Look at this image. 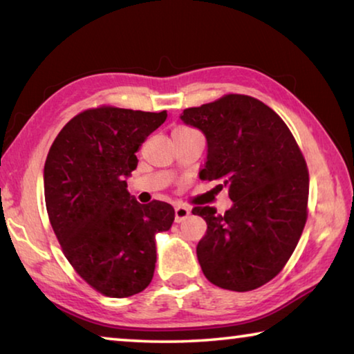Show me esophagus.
<instances>
[{
    "label": "esophagus",
    "instance_id": "1",
    "mask_svg": "<svg viewBox=\"0 0 354 354\" xmlns=\"http://www.w3.org/2000/svg\"><path fill=\"white\" fill-rule=\"evenodd\" d=\"M190 215V209L185 206H176L175 207V221L176 223H181L183 220H185Z\"/></svg>",
    "mask_w": 354,
    "mask_h": 354
}]
</instances>
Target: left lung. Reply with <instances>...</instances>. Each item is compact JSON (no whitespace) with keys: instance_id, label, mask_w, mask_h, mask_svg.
I'll use <instances>...</instances> for the list:
<instances>
[{"instance_id":"left-lung-1","label":"left lung","mask_w":354,"mask_h":354,"mask_svg":"<svg viewBox=\"0 0 354 354\" xmlns=\"http://www.w3.org/2000/svg\"><path fill=\"white\" fill-rule=\"evenodd\" d=\"M181 120L206 137L203 181L226 189L223 215L196 206L207 231L196 245L205 277L221 289H257L283 270L308 218L309 175L289 128L277 112L247 95H225L184 109Z\"/></svg>"}]
</instances>
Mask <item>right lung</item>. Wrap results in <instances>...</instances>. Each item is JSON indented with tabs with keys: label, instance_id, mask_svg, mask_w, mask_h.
Returning <instances> with one entry per match:
<instances>
[{
	"label": "right lung",
	"instance_id": "obj_1",
	"mask_svg": "<svg viewBox=\"0 0 354 354\" xmlns=\"http://www.w3.org/2000/svg\"><path fill=\"white\" fill-rule=\"evenodd\" d=\"M167 112L97 107L65 124L46 156L48 217L76 273L106 297L124 298L151 283L156 234L169 231L175 209L140 205L127 179L147 137Z\"/></svg>",
	"mask_w": 354,
	"mask_h": 354
}]
</instances>
